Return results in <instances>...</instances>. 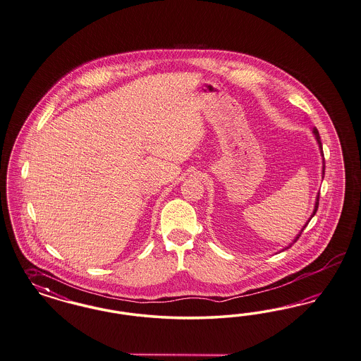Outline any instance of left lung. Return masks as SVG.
I'll use <instances>...</instances> for the list:
<instances>
[{
	"mask_svg": "<svg viewBox=\"0 0 361 361\" xmlns=\"http://www.w3.org/2000/svg\"><path fill=\"white\" fill-rule=\"evenodd\" d=\"M313 133H314V136H316V140H317V142H319V147H320V150H322V154H323V156H324L323 144H322V140H320V135H319V130H317V129H313ZM324 173H325V161H324V166H323V174ZM319 196H320V195H319ZM319 196H317V200H316V204H314V211H313V213H312L311 217H313V216H314V214H316V212H317V208H319V200H320V197H319ZM308 223H310V221H308ZM308 223H307V224H305V226H307V225H308ZM305 226H304V228H305ZM304 228H302V229H301V232H300V235H298V237H296V238H295V240H293V243H296V241H298V238H300V236H301V233H302V231H304ZM289 247H292V244H290V245H289ZM289 247H286V248H289Z\"/></svg>",
	"mask_w": 361,
	"mask_h": 361,
	"instance_id": "obj_1",
	"label": "left lung"
}]
</instances>
